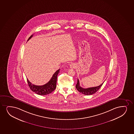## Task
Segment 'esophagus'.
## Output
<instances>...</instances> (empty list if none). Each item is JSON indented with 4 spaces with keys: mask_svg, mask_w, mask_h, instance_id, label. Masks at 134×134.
Instances as JSON below:
<instances>
[{
    "mask_svg": "<svg viewBox=\"0 0 134 134\" xmlns=\"http://www.w3.org/2000/svg\"><path fill=\"white\" fill-rule=\"evenodd\" d=\"M75 67H76V66H75V65L74 64H71L70 65V68H71L74 69Z\"/></svg>",
    "mask_w": 134,
    "mask_h": 134,
    "instance_id": "obj_1",
    "label": "esophagus"
}]
</instances>
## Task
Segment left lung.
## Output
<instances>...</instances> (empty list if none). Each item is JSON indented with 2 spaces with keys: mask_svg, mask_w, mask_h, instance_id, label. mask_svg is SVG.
<instances>
[{
  "mask_svg": "<svg viewBox=\"0 0 134 134\" xmlns=\"http://www.w3.org/2000/svg\"><path fill=\"white\" fill-rule=\"evenodd\" d=\"M104 82L102 83V84L99 85V86H96V87H90L88 88H83L81 87L80 86V83L79 80L77 79V82L76 86V89L77 90L78 92H80V93L83 94L85 95H91L93 94L96 93L97 91H98L99 89H100L103 84Z\"/></svg>",
  "mask_w": 134,
  "mask_h": 134,
  "instance_id": "8db88e82",
  "label": "left lung"
}]
</instances>
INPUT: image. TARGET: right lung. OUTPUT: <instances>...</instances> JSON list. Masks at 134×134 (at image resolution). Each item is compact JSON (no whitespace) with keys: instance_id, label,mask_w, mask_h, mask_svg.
<instances>
[{"instance_id":"1","label":"right lung","mask_w":134,"mask_h":134,"mask_svg":"<svg viewBox=\"0 0 134 134\" xmlns=\"http://www.w3.org/2000/svg\"><path fill=\"white\" fill-rule=\"evenodd\" d=\"M32 36L33 35L31 36L30 37H29L27 41H29V39L31 38V37H32ZM59 71L60 69L57 70L54 73V74L53 75L52 77L48 83L42 86H37V85H34L31 83L27 79L28 85L30 88L31 90L38 95H41V96L48 95L50 93H52L56 88L57 76H58V74L59 72Z\"/></svg>"}]
</instances>
